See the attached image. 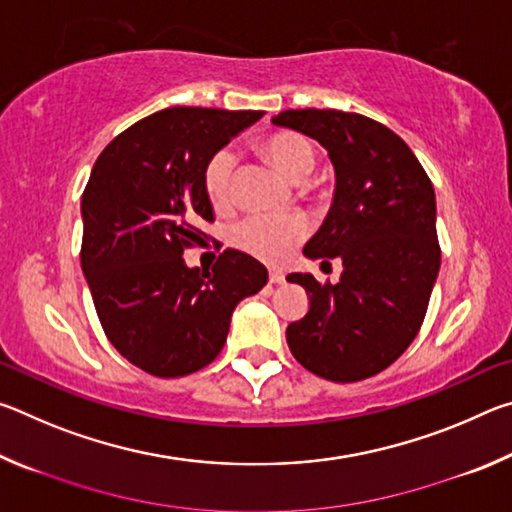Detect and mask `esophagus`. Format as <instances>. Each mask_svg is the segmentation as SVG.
<instances>
[{
	"instance_id": "esophagus-1",
	"label": "esophagus",
	"mask_w": 512,
	"mask_h": 512,
	"mask_svg": "<svg viewBox=\"0 0 512 512\" xmlns=\"http://www.w3.org/2000/svg\"><path fill=\"white\" fill-rule=\"evenodd\" d=\"M268 282H271V284H282L284 282V273L282 271H275V268H273V271L268 273Z\"/></svg>"
}]
</instances>
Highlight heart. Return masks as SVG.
<instances>
[{"mask_svg":"<svg viewBox=\"0 0 512 512\" xmlns=\"http://www.w3.org/2000/svg\"><path fill=\"white\" fill-rule=\"evenodd\" d=\"M262 151L273 167L293 183L305 180L316 164V151L300 133H275L262 144ZM237 158L230 149H219L203 169V189L214 207H225L232 196V176ZM305 223L298 216H246L230 228V244L264 262L277 264L287 259L291 248L305 237Z\"/></svg>","mask_w":512,"mask_h":512,"instance_id":"heart-1","label":"heart"}]
</instances>
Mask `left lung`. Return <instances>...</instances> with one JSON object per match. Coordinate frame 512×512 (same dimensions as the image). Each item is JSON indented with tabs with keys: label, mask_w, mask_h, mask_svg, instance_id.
<instances>
[{
	"label": "left lung",
	"mask_w": 512,
	"mask_h": 512,
	"mask_svg": "<svg viewBox=\"0 0 512 512\" xmlns=\"http://www.w3.org/2000/svg\"><path fill=\"white\" fill-rule=\"evenodd\" d=\"M271 121L316 140L332 160L334 201L302 253L343 264L336 284L287 277L309 296L305 318L287 327L289 348L329 381L377 375L415 339L438 277L431 180L400 135L357 112L284 110Z\"/></svg>",
	"instance_id": "1"
}]
</instances>
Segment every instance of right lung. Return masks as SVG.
Returning a JSON list of instances; mask_svg holds the SVG:
<instances>
[{"mask_svg": "<svg viewBox=\"0 0 512 512\" xmlns=\"http://www.w3.org/2000/svg\"><path fill=\"white\" fill-rule=\"evenodd\" d=\"M262 110L167 108L117 135L94 162L81 198V268L103 332L121 357L155 377L212 363L232 311L268 280L266 266L223 250L212 271L189 268L185 248L214 221L203 169Z\"/></svg>", "mask_w": 512, "mask_h": 512, "instance_id": "add662e5", "label": "right lung"}]
</instances>
